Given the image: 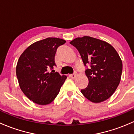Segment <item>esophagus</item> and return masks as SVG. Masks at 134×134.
Segmentation results:
<instances>
[{
	"instance_id": "esophagus-1",
	"label": "esophagus",
	"mask_w": 134,
	"mask_h": 134,
	"mask_svg": "<svg viewBox=\"0 0 134 134\" xmlns=\"http://www.w3.org/2000/svg\"><path fill=\"white\" fill-rule=\"evenodd\" d=\"M76 76H77V72H75V73L72 74V75H70V77H71V78H75L76 77Z\"/></svg>"
}]
</instances>
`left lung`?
I'll list each match as a JSON object with an SVG mask.
<instances>
[{
    "mask_svg": "<svg viewBox=\"0 0 134 134\" xmlns=\"http://www.w3.org/2000/svg\"><path fill=\"white\" fill-rule=\"evenodd\" d=\"M77 48L83 64L90 65L86 70L88 86L81 90L86 98L100 103L114 93L120 83L122 63L113 46L107 42L90 37H77L70 42Z\"/></svg>",
    "mask_w": 134,
    "mask_h": 134,
    "instance_id": "8db88e82",
    "label": "left lung"
}]
</instances>
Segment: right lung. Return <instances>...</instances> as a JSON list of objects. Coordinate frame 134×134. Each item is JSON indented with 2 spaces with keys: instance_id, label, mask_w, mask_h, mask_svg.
<instances>
[{
  "instance_id": "add662e5",
  "label": "right lung",
  "mask_w": 134,
  "mask_h": 134,
  "mask_svg": "<svg viewBox=\"0 0 134 134\" xmlns=\"http://www.w3.org/2000/svg\"><path fill=\"white\" fill-rule=\"evenodd\" d=\"M66 41L48 37L30 45L21 54L16 66L20 88L34 103L47 105L58 94L67 76L58 72H48L56 65L54 56L58 47Z\"/></svg>"
}]
</instances>
